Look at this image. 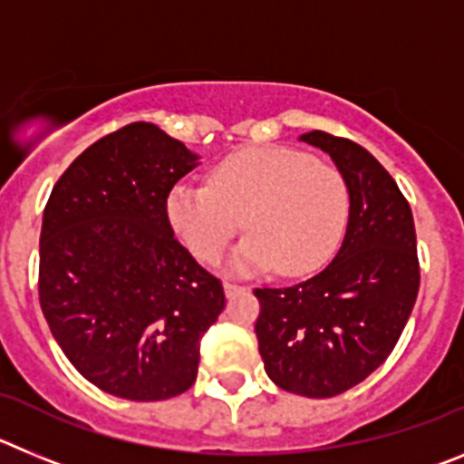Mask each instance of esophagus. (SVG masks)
Returning <instances> with one entry per match:
<instances>
[{
	"label": "esophagus",
	"mask_w": 464,
	"mask_h": 464,
	"mask_svg": "<svg viewBox=\"0 0 464 464\" xmlns=\"http://www.w3.org/2000/svg\"><path fill=\"white\" fill-rule=\"evenodd\" d=\"M223 288H225V295H227V297H235V295L244 293L246 290L244 285H239V283H232V281H225Z\"/></svg>",
	"instance_id": "obj_1"
}]
</instances>
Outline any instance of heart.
<instances>
[{
    "label": "heart",
    "instance_id": "heart-1",
    "mask_svg": "<svg viewBox=\"0 0 464 464\" xmlns=\"http://www.w3.org/2000/svg\"><path fill=\"white\" fill-rule=\"evenodd\" d=\"M348 186L337 167L304 150L244 149L208 171L207 186L179 183L167 195V220L204 262L218 260L244 218L251 235L229 267L239 274L274 267L288 276L327 262L348 220Z\"/></svg>",
    "mask_w": 464,
    "mask_h": 464
}]
</instances>
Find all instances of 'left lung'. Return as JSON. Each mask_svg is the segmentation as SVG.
Segmentation results:
<instances>
[{
    "label": "left lung",
    "mask_w": 464,
    "mask_h": 464,
    "mask_svg": "<svg viewBox=\"0 0 464 464\" xmlns=\"http://www.w3.org/2000/svg\"><path fill=\"white\" fill-rule=\"evenodd\" d=\"M346 179V237L321 274L288 288H256L257 346L269 379L302 397H334L392 353L416 304L420 267L411 207L379 160L351 139L314 130Z\"/></svg>",
    "instance_id": "obj_1"
}]
</instances>
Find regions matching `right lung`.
I'll use <instances>...</instances> for the list:
<instances>
[{"label":"right lung","instance_id":"add662e5","mask_svg":"<svg viewBox=\"0 0 464 464\" xmlns=\"http://www.w3.org/2000/svg\"><path fill=\"white\" fill-rule=\"evenodd\" d=\"M197 160L153 122H132L73 160L44 208L41 311L69 362L109 395L186 392L225 309L223 283L167 220V195Z\"/></svg>","mask_w":464,"mask_h":464}]
</instances>
